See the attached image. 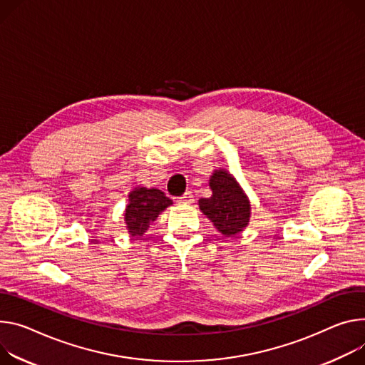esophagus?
<instances>
[{
  "mask_svg": "<svg viewBox=\"0 0 365 365\" xmlns=\"http://www.w3.org/2000/svg\"><path fill=\"white\" fill-rule=\"evenodd\" d=\"M193 195H192V192H186L183 196H180L179 197V204H183V205H190V204H193Z\"/></svg>",
  "mask_w": 365,
  "mask_h": 365,
  "instance_id": "esophagus-1",
  "label": "esophagus"
}]
</instances>
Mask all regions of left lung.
I'll return each instance as SVG.
<instances>
[{
	"instance_id": "1",
	"label": "left lung",
	"mask_w": 365,
	"mask_h": 365,
	"mask_svg": "<svg viewBox=\"0 0 365 365\" xmlns=\"http://www.w3.org/2000/svg\"><path fill=\"white\" fill-rule=\"evenodd\" d=\"M210 187L212 195L197 201L200 210L214 224L220 235L233 237L249 225L252 205L249 196L225 169H217L210 176Z\"/></svg>"
}]
</instances>
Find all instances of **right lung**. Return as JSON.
Returning <instances> with one entry per match:
<instances>
[{
    "mask_svg": "<svg viewBox=\"0 0 365 365\" xmlns=\"http://www.w3.org/2000/svg\"><path fill=\"white\" fill-rule=\"evenodd\" d=\"M173 202L160 189L137 186L128 195L123 212L126 230L130 237H141L157 217Z\"/></svg>",
    "mask_w": 365,
    "mask_h": 365,
    "instance_id": "obj_1",
    "label": "right lung"
}]
</instances>
